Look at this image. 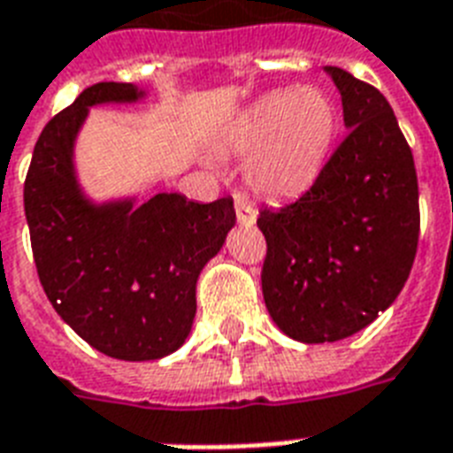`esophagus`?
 <instances>
[{"label": "esophagus", "instance_id": "esophagus-1", "mask_svg": "<svg viewBox=\"0 0 453 453\" xmlns=\"http://www.w3.org/2000/svg\"><path fill=\"white\" fill-rule=\"evenodd\" d=\"M234 211H237V220L244 223V226H249V223H254L256 220V209L249 204L244 197H237V202H234Z\"/></svg>", "mask_w": 453, "mask_h": 453}]
</instances>
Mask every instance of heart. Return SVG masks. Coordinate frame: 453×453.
<instances>
[{
  "instance_id": "obj_1",
  "label": "heart",
  "mask_w": 453,
  "mask_h": 453,
  "mask_svg": "<svg viewBox=\"0 0 453 453\" xmlns=\"http://www.w3.org/2000/svg\"><path fill=\"white\" fill-rule=\"evenodd\" d=\"M336 105L322 88L298 87L258 101L227 141L234 155H257L249 185L268 197L296 195L322 171L336 136Z\"/></svg>"
}]
</instances>
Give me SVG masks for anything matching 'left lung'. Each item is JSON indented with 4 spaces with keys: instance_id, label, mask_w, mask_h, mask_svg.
<instances>
[{
    "instance_id": "obj_1",
    "label": "left lung",
    "mask_w": 453,
    "mask_h": 453,
    "mask_svg": "<svg viewBox=\"0 0 453 453\" xmlns=\"http://www.w3.org/2000/svg\"><path fill=\"white\" fill-rule=\"evenodd\" d=\"M341 91L348 134L315 183L263 206L265 308L303 343L341 341L390 305L407 282L421 211L414 155L379 88L326 67Z\"/></svg>"
}]
</instances>
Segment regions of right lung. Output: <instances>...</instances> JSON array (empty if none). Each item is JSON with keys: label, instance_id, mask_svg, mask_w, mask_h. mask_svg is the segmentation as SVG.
<instances>
[{"label": "right lung", "instance_id": "add662e5", "mask_svg": "<svg viewBox=\"0 0 453 453\" xmlns=\"http://www.w3.org/2000/svg\"><path fill=\"white\" fill-rule=\"evenodd\" d=\"M124 81L84 88L37 138L23 199L39 282L63 319L96 350L145 362L190 334L195 287L234 226L233 197L197 204L159 192L145 204H88L74 180L73 143L96 103L136 101Z\"/></svg>", "mask_w": 453, "mask_h": 453}]
</instances>
